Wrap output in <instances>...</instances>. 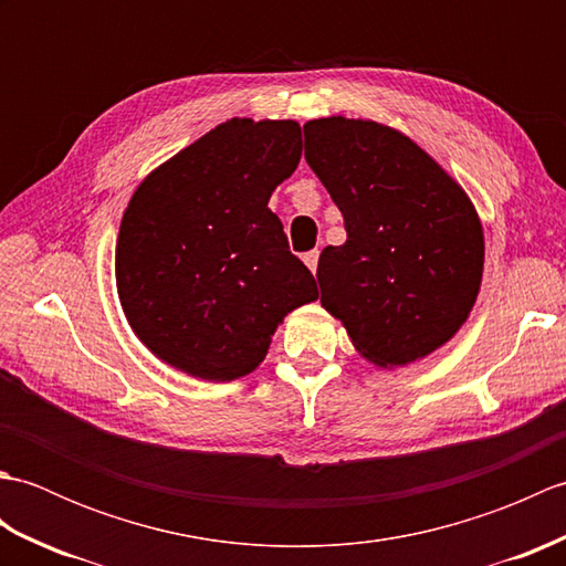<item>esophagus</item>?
I'll list each match as a JSON object with an SVG mask.
<instances>
[{
	"label": "esophagus",
	"instance_id": "1",
	"mask_svg": "<svg viewBox=\"0 0 566 566\" xmlns=\"http://www.w3.org/2000/svg\"><path fill=\"white\" fill-rule=\"evenodd\" d=\"M304 262H306V268H308L311 272H316V268H318V250L304 252Z\"/></svg>",
	"mask_w": 566,
	"mask_h": 566
}]
</instances>
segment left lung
Segmentation results:
<instances>
[{"label": "left lung", "instance_id": "8db88e82", "mask_svg": "<svg viewBox=\"0 0 566 566\" xmlns=\"http://www.w3.org/2000/svg\"><path fill=\"white\" fill-rule=\"evenodd\" d=\"M304 158L345 219L318 258L321 304L379 367L448 343L472 311L484 233L462 187L399 130L331 116L304 126Z\"/></svg>", "mask_w": 566, "mask_h": 566}]
</instances>
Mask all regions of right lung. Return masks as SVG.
<instances>
[{
	"instance_id": "1",
	"label": "right lung",
	"mask_w": 566,
	"mask_h": 566,
	"mask_svg": "<svg viewBox=\"0 0 566 566\" xmlns=\"http://www.w3.org/2000/svg\"><path fill=\"white\" fill-rule=\"evenodd\" d=\"M302 160L296 122L231 118L177 153L130 197L116 286L143 345L209 381L255 369L282 318L318 298L268 209Z\"/></svg>"
}]
</instances>
